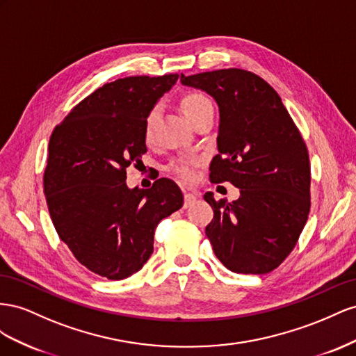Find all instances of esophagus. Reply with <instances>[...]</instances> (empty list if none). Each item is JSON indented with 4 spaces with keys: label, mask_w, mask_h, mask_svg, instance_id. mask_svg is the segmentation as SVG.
Listing matches in <instances>:
<instances>
[{
    "label": "esophagus",
    "mask_w": 356,
    "mask_h": 356,
    "mask_svg": "<svg viewBox=\"0 0 356 356\" xmlns=\"http://www.w3.org/2000/svg\"><path fill=\"white\" fill-rule=\"evenodd\" d=\"M197 200V195L192 194V192H185V202H184V207L188 209L189 206H192Z\"/></svg>",
    "instance_id": "obj_1"
}]
</instances>
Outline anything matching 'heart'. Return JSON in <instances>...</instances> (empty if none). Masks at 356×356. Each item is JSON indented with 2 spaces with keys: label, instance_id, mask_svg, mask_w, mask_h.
Returning a JSON list of instances; mask_svg holds the SVG:
<instances>
[{
  "label": "heart",
  "instance_id": "heart-1",
  "mask_svg": "<svg viewBox=\"0 0 356 356\" xmlns=\"http://www.w3.org/2000/svg\"><path fill=\"white\" fill-rule=\"evenodd\" d=\"M209 104H211V103H210V99L207 97L201 95V94H189L184 99H181L180 110L184 111V115L191 122L192 118H194L198 113V111H201L202 108H204ZM155 119H156V108L150 110L149 115L146 116V120H145V137H146L147 141L150 140L152 127H154ZM175 170H176V172H177L180 177H184L186 180L192 179V170L189 168V165L186 164V162H181V164H177L175 167Z\"/></svg>",
  "mask_w": 356,
  "mask_h": 356
}]
</instances>
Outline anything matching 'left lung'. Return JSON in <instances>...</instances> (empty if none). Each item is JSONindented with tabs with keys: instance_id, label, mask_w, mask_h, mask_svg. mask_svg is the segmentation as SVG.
I'll use <instances>...</instances> for the list:
<instances>
[{
	"instance_id": "obj_1",
	"label": "left lung",
	"mask_w": 356,
	"mask_h": 356,
	"mask_svg": "<svg viewBox=\"0 0 356 356\" xmlns=\"http://www.w3.org/2000/svg\"><path fill=\"white\" fill-rule=\"evenodd\" d=\"M219 107V154L210 162L213 184L229 181L238 200H204L213 252L228 270L266 274L296 248L310 211V161L288 110L266 80L240 68L180 74Z\"/></svg>"
}]
</instances>
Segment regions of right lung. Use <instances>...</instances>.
Masks as SVG:
<instances>
[{
	"label": "right lung",
	"mask_w": 356,
	"mask_h": 356,
	"mask_svg": "<svg viewBox=\"0 0 356 356\" xmlns=\"http://www.w3.org/2000/svg\"><path fill=\"white\" fill-rule=\"evenodd\" d=\"M177 74L106 83L54 129L43 185L59 238L88 270L122 280L154 252L161 219L184 206L175 181L129 189L127 168L146 154L145 120Z\"/></svg>",
	"instance_id": "1"
}]
</instances>
